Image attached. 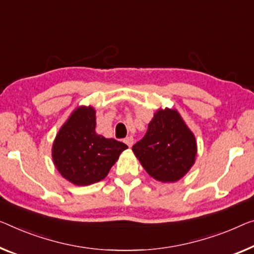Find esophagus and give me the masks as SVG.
Here are the masks:
<instances>
[{
  "instance_id": "esophagus-1",
  "label": "esophagus",
  "mask_w": 254,
  "mask_h": 254,
  "mask_svg": "<svg viewBox=\"0 0 254 254\" xmlns=\"http://www.w3.org/2000/svg\"><path fill=\"white\" fill-rule=\"evenodd\" d=\"M124 142H126L128 147H131L132 145H133V138H132V137H127L126 139H124Z\"/></svg>"
}]
</instances>
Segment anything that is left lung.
<instances>
[{
	"instance_id": "8db88e82",
	"label": "left lung",
	"mask_w": 254,
	"mask_h": 254,
	"mask_svg": "<svg viewBox=\"0 0 254 254\" xmlns=\"http://www.w3.org/2000/svg\"><path fill=\"white\" fill-rule=\"evenodd\" d=\"M132 150L154 179L173 183L191 168L196 156L194 134L175 109L158 111Z\"/></svg>"
}]
</instances>
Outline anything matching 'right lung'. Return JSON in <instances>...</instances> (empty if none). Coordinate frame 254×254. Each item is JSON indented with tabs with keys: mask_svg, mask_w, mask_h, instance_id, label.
<instances>
[{
	"mask_svg": "<svg viewBox=\"0 0 254 254\" xmlns=\"http://www.w3.org/2000/svg\"><path fill=\"white\" fill-rule=\"evenodd\" d=\"M127 146L96 133V112L79 107L57 134L52 157L64 178L77 186L98 183Z\"/></svg>",
	"mask_w": 254,
	"mask_h": 254,
	"instance_id": "right-lung-1",
	"label": "right lung"
}]
</instances>
